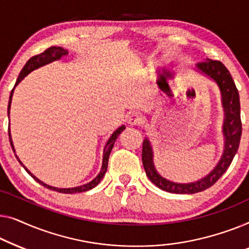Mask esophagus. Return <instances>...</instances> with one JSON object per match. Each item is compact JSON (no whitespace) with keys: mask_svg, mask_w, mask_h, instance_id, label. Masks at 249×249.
<instances>
[{"mask_svg":"<svg viewBox=\"0 0 249 249\" xmlns=\"http://www.w3.org/2000/svg\"><path fill=\"white\" fill-rule=\"evenodd\" d=\"M127 123L131 126L142 124L143 123V116L140 113H138V111H134V113H132L127 117Z\"/></svg>","mask_w":249,"mask_h":249,"instance_id":"obj_1","label":"esophagus"}]
</instances>
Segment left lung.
Masks as SVG:
<instances>
[{
  "instance_id": "8db88e82",
  "label": "left lung",
  "mask_w": 249,
  "mask_h": 249,
  "mask_svg": "<svg viewBox=\"0 0 249 249\" xmlns=\"http://www.w3.org/2000/svg\"><path fill=\"white\" fill-rule=\"evenodd\" d=\"M194 70L215 82L220 90L223 109L222 135L225 143L219 162L206 176L192 183H176L161 176L156 169L152 144L148 138H144L142 146V162L146 176L160 190L175 194H194L211 187L229 168L239 148L241 138L239 93L228 69L221 62L208 58L205 62L196 64Z\"/></svg>"
}]
</instances>
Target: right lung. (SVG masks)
<instances>
[{
    "mask_svg": "<svg viewBox=\"0 0 249 249\" xmlns=\"http://www.w3.org/2000/svg\"><path fill=\"white\" fill-rule=\"evenodd\" d=\"M68 51L64 50V48L62 47H57V46H52L50 48H47L46 51L44 52V53H41L39 55H36V56H33L29 61L26 63V65L23 66V69L21 70L20 74L18 76V79H17V82L15 87H13V89L11 91V93H10V98H9V105H8V116L10 117V108H11V103H12V97H13V92H15V89L16 87L19 85V83L22 81V80L26 78V76L29 74L30 72H33L34 70H37L41 68V66L46 65V64H50L52 62H55V61H58V59H61L63 57H66L68 56ZM125 129V125H122L118 127L116 131H115L113 134L109 139H108V141L106 143V145H105V149H104V153H103V166H101V169L99 171V174L97 175L96 177L93 178L92 180L89 181V183L87 184H83L81 186H76V187H69V188H59V187H54V186H51V185H47L45 184L44 181H41L40 179H38L36 176H34L33 174L30 173L29 170L27 169V167L24 166V164L21 162L20 159L18 158V156L16 155L17 159L20 162L21 166H22L24 169L28 174L30 175L31 177L34 178L35 180L38 181V183L43 185L44 187L48 188V190H52V191H55V192H59V193H65V194H74V193H81V192H87L91 190V188L96 187L98 184H99V181L103 179V177L105 176V174H106L107 171V167H108V159H109V155L111 152V150H113V146L115 144V141H116V139L118 138V135L121 134L122 132H123ZM9 139H10V144L12 146V150L13 152H16L15 150V145H13V141H12V138H11V132H10V123H9Z\"/></svg>",
    "mask_w": 249,
    "mask_h": 249,
    "instance_id": "1",
    "label": "right lung"
}]
</instances>
